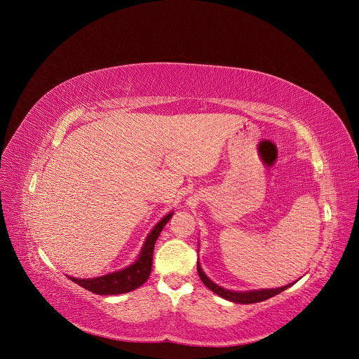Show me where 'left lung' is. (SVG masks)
I'll use <instances>...</instances> for the list:
<instances>
[{
	"label": "left lung",
	"instance_id": "8db88e82",
	"mask_svg": "<svg viewBox=\"0 0 359 359\" xmlns=\"http://www.w3.org/2000/svg\"><path fill=\"white\" fill-rule=\"evenodd\" d=\"M198 273H199V278L202 279L203 284L208 287L212 292L218 294L219 297L229 299V301H233V303H240V304H253V303H260V301H265L282 291H285L287 288H290L292 284L290 285H285V287H280V288H272V290H259V291H246V292H237V291H230V290H225V288H221L218 287L217 284H214V282L206 276L199 265L198 262Z\"/></svg>",
	"mask_w": 359,
	"mask_h": 359
}]
</instances>
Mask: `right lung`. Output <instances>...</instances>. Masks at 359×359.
Here are the masks:
<instances>
[{"label": "right lung", "mask_w": 359, "mask_h": 359, "mask_svg": "<svg viewBox=\"0 0 359 359\" xmlns=\"http://www.w3.org/2000/svg\"><path fill=\"white\" fill-rule=\"evenodd\" d=\"M173 212L167 214L164 218H161L156 227L151 230V233L147 236L144 246L141 249V253L138 259L129 265L125 269L111 272L103 276L90 278V279H79L69 276L71 280L80 287L100 295H116V294H125L129 291H134L135 288H140L144 282L148 279L151 273V266H153V252L154 244L164 229V225L172 218Z\"/></svg>", "instance_id": "obj_1"}]
</instances>
